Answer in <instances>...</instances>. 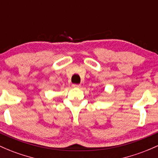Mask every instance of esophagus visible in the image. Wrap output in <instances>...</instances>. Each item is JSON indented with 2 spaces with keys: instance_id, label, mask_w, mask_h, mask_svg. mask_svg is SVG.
<instances>
[{
  "instance_id": "34e87169",
  "label": "esophagus",
  "mask_w": 158,
  "mask_h": 158,
  "mask_svg": "<svg viewBox=\"0 0 158 158\" xmlns=\"http://www.w3.org/2000/svg\"><path fill=\"white\" fill-rule=\"evenodd\" d=\"M73 88H81V85H78V84H73L72 85Z\"/></svg>"
}]
</instances>
